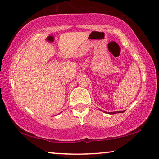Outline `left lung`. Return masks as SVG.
<instances>
[{
	"label": "left lung",
	"mask_w": 159,
	"mask_h": 159,
	"mask_svg": "<svg viewBox=\"0 0 159 159\" xmlns=\"http://www.w3.org/2000/svg\"><path fill=\"white\" fill-rule=\"evenodd\" d=\"M125 111H116V112H111L108 113L109 114H114V113H124Z\"/></svg>",
	"instance_id": "obj_1"
}]
</instances>
